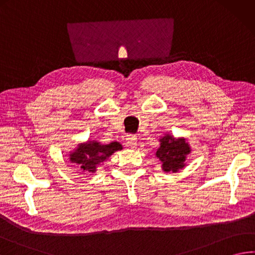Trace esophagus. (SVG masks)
<instances>
[{
	"mask_svg": "<svg viewBox=\"0 0 255 255\" xmlns=\"http://www.w3.org/2000/svg\"><path fill=\"white\" fill-rule=\"evenodd\" d=\"M127 144L129 147H135L137 145V137L135 135H128Z\"/></svg>",
	"mask_w": 255,
	"mask_h": 255,
	"instance_id": "1",
	"label": "esophagus"
}]
</instances>
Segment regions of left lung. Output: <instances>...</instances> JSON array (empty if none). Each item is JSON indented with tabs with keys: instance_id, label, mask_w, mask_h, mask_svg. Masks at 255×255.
Masks as SVG:
<instances>
[{
	"instance_id": "obj_1",
	"label": "left lung",
	"mask_w": 255,
	"mask_h": 255,
	"mask_svg": "<svg viewBox=\"0 0 255 255\" xmlns=\"http://www.w3.org/2000/svg\"><path fill=\"white\" fill-rule=\"evenodd\" d=\"M191 153V147L184 137L175 138L171 134H165L160 138V147L155 153L162 162V170L177 172L185 166L186 155Z\"/></svg>"
}]
</instances>
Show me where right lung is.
Returning a JSON list of instances; mask_svg holds the SVG:
<instances>
[{
  "label": "right lung",
  "instance_id": "1",
  "mask_svg": "<svg viewBox=\"0 0 255 255\" xmlns=\"http://www.w3.org/2000/svg\"><path fill=\"white\" fill-rule=\"evenodd\" d=\"M122 150V145L119 142H111L109 144H101L97 141H88L81 143L70 154V161L75 163L82 173H94L109 156L114 152Z\"/></svg>",
  "mask_w": 255,
  "mask_h": 255
}]
</instances>
